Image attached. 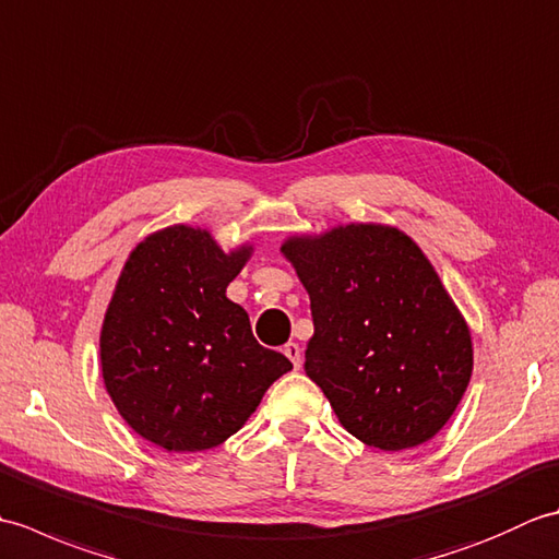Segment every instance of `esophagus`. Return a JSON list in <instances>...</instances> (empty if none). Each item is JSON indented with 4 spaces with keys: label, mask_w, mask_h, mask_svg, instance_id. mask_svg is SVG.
<instances>
[{
    "label": "esophagus",
    "mask_w": 559,
    "mask_h": 559,
    "mask_svg": "<svg viewBox=\"0 0 559 559\" xmlns=\"http://www.w3.org/2000/svg\"><path fill=\"white\" fill-rule=\"evenodd\" d=\"M283 353H286V358L293 362V367L295 370H300V365H302V350H300V346L298 343H286V346H283Z\"/></svg>",
    "instance_id": "34e87169"
}]
</instances>
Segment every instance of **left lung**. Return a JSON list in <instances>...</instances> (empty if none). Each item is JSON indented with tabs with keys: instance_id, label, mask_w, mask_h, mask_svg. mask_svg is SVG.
Wrapping results in <instances>:
<instances>
[{
	"instance_id": "left-lung-1",
	"label": "left lung",
	"mask_w": 559,
	"mask_h": 559,
	"mask_svg": "<svg viewBox=\"0 0 559 559\" xmlns=\"http://www.w3.org/2000/svg\"><path fill=\"white\" fill-rule=\"evenodd\" d=\"M310 293L305 372L341 425L374 449L435 437L473 370L468 326L408 235L346 225L281 247Z\"/></svg>"
}]
</instances>
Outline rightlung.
<instances>
[{"label":"right lung","mask_w":559,"mask_h":559,"mask_svg":"<svg viewBox=\"0 0 559 559\" xmlns=\"http://www.w3.org/2000/svg\"><path fill=\"white\" fill-rule=\"evenodd\" d=\"M247 257L173 225L146 237L117 281L100 331L105 389L129 427L165 451L218 447L293 370L225 298Z\"/></svg>","instance_id":"1"}]
</instances>
